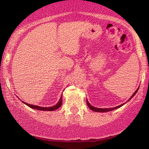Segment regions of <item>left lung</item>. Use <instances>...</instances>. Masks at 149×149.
Instances as JSON below:
<instances>
[{"label":"left lung","instance_id":"8db88e82","mask_svg":"<svg viewBox=\"0 0 149 149\" xmlns=\"http://www.w3.org/2000/svg\"><path fill=\"white\" fill-rule=\"evenodd\" d=\"M138 89H139V88H138V89L135 91V92H134V93H133V95H132L130 99H129L128 100V101H129V100H131V99H132V98L135 95L136 93H137V91H138ZM86 103H87L88 106L89 107V108L91 109L92 111H95V112H107V111H113V110H114V109H117V108H119V107L122 106L123 105H124V104H125V103H123V104H121V105L115 107H111V108H98V107H93V106H91V104H90L89 102H88V100H86Z\"/></svg>","mask_w":149,"mask_h":149}]
</instances>
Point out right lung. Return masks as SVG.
Here are the masks:
<instances>
[{"instance_id":"add662e5","label":"right lung","mask_w":149,"mask_h":149,"mask_svg":"<svg viewBox=\"0 0 149 149\" xmlns=\"http://www.w3.org/2000/svg\"><path fill=\"white\" fill-rule=\"evenodd\" d=\"M25 104H26L27 106H29V107H31V108L34 109H38V110H42V111H54L57 109H58L59 107L62 105V95L60 97V99L59 100V102H58V104H56V105L53 106L52 107H40L38 106H34V105H32V104H27L26 102H23Z\"/></svg>"}]
</instances>
